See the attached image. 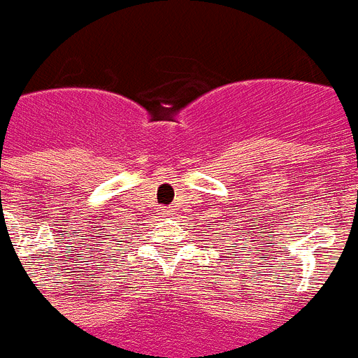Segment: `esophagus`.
Here are the masks:
<instances>
[{
	"instance_id": "obj_1",
	"label": "esophagus",
	"mask_w": 358,
	"mask_h": 358,
	"mask_svg": "<svg viewBox=\"0 0 358 358\" xmlns=\"http://www.w3.org/2000/svg\"><path fill=\"white\" fill-rule=\"evenodd\" d=\"M164 215H167V216L174 215V213H173V207H165V209H164Z\"/></svg>"
}]
</instances>
